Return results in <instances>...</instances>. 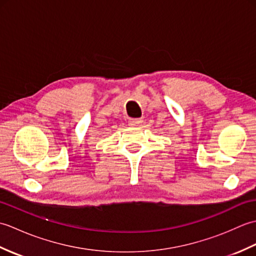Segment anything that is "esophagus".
Listing matches in <instances>:
<instances>
[{
	"instance_id": "34e87169",
	"label": "esophagus",
	"mask_w": 256,
	"mask_h": 256,
	"mask_svg": "<svg viewBox=\"0 0 256 256\" xmlns=\"http://www.w3.org/2000/svg\"><path fill=\"white\" fill-rule=\"evenodd\" d=\"M142 123H143L142 118H131L130 120V125H131V126H140Z\"/></svg>"
}]
</instances>
